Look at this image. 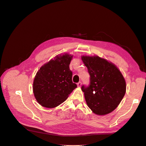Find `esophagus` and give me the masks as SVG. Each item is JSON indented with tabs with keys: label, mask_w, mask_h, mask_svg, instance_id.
<instances>
[{
	"label": "esophagus",
	"mask_w": 146,
	"mask_h": 146,
	"mask_svg": "<svg viewBox=\"0 0 146 146\" xmlns=\"http://www.w3.org/2000/svg\"><path fill=\"white\" fill-rule=\"evenodd\" d=\"M77 86H78V88H80L81 86V82H79V83H78Z\"/></svg>",
	"instance_id": "esophagus-1"
}]
</instances>
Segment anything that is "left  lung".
Returning a JSON list of instances; mask_svg holds the SVG:
<instances>
[{
  "label": "left lung",
  "instance_id": "8db88e82",
  "mask_svg": "<svg viewBox=\"0 0 146 146\" xmlns=\"http://www.w3.org/2000/svg\"><path fill=\"white\" fill-rule=\"evenodd\" d=\"M81 60L90 74V85L81 88L88 106L96 115L111 113L126 92L122 73L113 63L98 55H82Z\"/></svg>",
  "mask_w": 146,
  "mask_h": 146
}]
</instances>
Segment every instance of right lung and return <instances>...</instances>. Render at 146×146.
I'll use <instances>...</instances> for the list:
<instances>
[{
  "label": "right lung",
  "instance_id": "right-lung-1",
  "mask_svg": "<svg viewBox=\"0 0 146 146\" xmlns=\"http://www.w3.org/2000/svg\"><path fill=\"white\" fill-rule=\"evenodd\" d=\"M73 55L68 53L55 56L37 71L33 81L34 96L40 106L54 108L68 98L77 85L72 82L70 70Z\"/></svg>",
  "mask_w": 146,
  "mask_h": 146
}]
</instances>
